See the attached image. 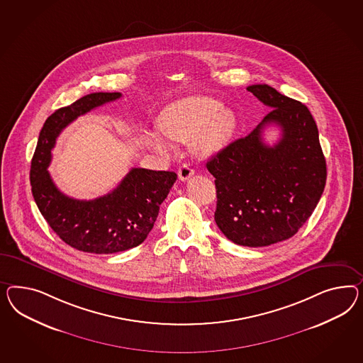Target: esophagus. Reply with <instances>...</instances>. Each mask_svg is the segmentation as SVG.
<instances>
[{"label":"esophagus","mask_w":363,"mask_h":363,"mask_svg":"<svg viewBox=\"0 0 363 363\" xmlns=\"http://www.w3.org/2000/svg\"><path fill=\"white\" fill-rule=\"evenodd\" d=\"M194 176V170L189 167L187 164H184L182 167L178 169V177L181 181H187L190 177Z\"/></svg>","instance_id":"esophagus-1"}]
</instances>
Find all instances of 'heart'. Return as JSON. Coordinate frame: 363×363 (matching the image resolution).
Segmentation results:
<instances>
[{
	"label": "heart",
	"instance_id": "b5f03b06",
	"mask_svg": "<svg viewBox=\"0 0 363 363\" xmlns=\"http://www.w3.org/2000/svg\"><path fill=\"white\" fill-rule=\"evenodd\" d=\"M220 107L219 101L205 96L177 100L161 111L157 128L172 141L189 143L194 140L198 153L214 155L225 147L236 125L235 115ZM147 140L157 152H169V145L158 135L149 133Z\"/></svg>",
	"mask_w": 363,
	"mask_h": 363
}]
</instances>
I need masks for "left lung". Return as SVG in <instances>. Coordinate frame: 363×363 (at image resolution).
Listing matches in <instances>:
<instances>
[{"label": "left lung", "mask_w": 363, "mask_h": 363, "mask_svg": "<svg viewBox=\"0 0 363 363\" xmlns=\"http://www.w3.org/2000/svg\"><path fill=\"white\" fill-rule=\"evenodd\" d=\"M271 112L245 138L207 161L216 177V222L227 239L245 247L286 240L312 216L326 182V162L312 113L268 84L247 87ZM267 125L282 138L262 141Z\"/></svg>", "instance_id": "1"}]
</instances>
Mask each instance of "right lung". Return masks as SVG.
<instances>
[{"mask_svg": "<svg viewBox=\"0 0 363 363\" xmlns=\"http://www.w3.org/2000/svg\"><path fill=\"white\" fill-rule=\"evenodd\" d=\"M118 98L120 92H95L57 109L45 121L31 160L30 184L40 214L65 243L89 254H115L141 245L177 179L174 172L133 167L116 189L91 201L69 198L55 186L48 167L62 129Z\"/></svg>", "mask_w": 363, "mask_h": 363, "instance_id": "add662e5", "label": "right lung"}]
</instances>
